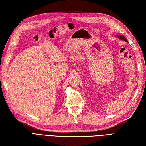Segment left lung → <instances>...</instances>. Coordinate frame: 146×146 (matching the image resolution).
Here are the masks:
<instances>
[{
    "instance_id": "8db88e82",
    "label": "left lung",
    "mask_w": 146,
    "mask_h": 146,
    "mask_svg": "<svg viewBox=\"0 0 146 146\" xmlns=\"http://www.w3.org/2000/svg\"><path fill=\"white\" fill-rule=\"evenodd\" d=\"M115 36L117 37V38H119L120 40H122V41H124L125 42H128V41H127V39L123 36L119 35H116Z\"/></svg>"
}]
</instances>
